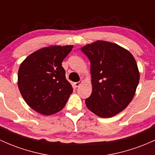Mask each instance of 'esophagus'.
Instances as JSON below:
<instances>
[{"mask_svg": "<svg viewBox=\"0 0 155 155\" xmlns=\"http://www.w3.org/2000/svg\"><path fill=\"white\" fill-rule=\"evenodd\" d=\"M81 83H82V81H77V82H75V83H74V85H75V87H78L80 85Z\"/></svg>", "mask_w": 155, "mask_h": 155, "instance_id": "esophagus-1", "label": "esophagus"}]
</instances>
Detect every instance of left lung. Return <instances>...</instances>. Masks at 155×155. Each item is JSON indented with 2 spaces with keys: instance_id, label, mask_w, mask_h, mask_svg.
<instances>
[{
  "instance_id": "obj_1",
  "label": "left lung",
  "mask_w": 155,
  "mask_h": 155,
  "mask_svg": "<svg viewBox=\"0 0 155 155\" xmlns=\"http://www.w3.org/2000/svg\"><path fill=\"white\" fill-rule=\"evenodd\" d=\"M81 51L91 62L92 93L87 107L101 118H111L123 111L133 98L140 73L132 54L123 47L97 40Z\"/></svg>"
}]
</instances>
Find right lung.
I'll list each match as a JSON object with an SVG mask.
<instances>
[{"label":"right lung","mask_w":155,"mask_h":155,"mask_svg":"<svg viewBox=\"0 0 155 155\" xmlns=\"http://www.w3.org/2000/svg\"><path fill=\"white\" fill-rule=\"evenodd\" d=\"M73 45H51L39 49L20 64L18 85L20 94L31 108L45 115L62 110L73 87L62 66Z\"/></svg>","instance_id":"1"}]
</instances>
